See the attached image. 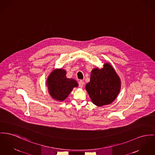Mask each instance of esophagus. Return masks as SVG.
Wrapping results in <instances>:
<instances>
[{"label": "esophagus", "mask_w": 155, "mask_h": 155, "mask_svg": "<svg viewBox=\"0 0 155 155\" xmlns=\"http://www.w3.org/2000/svg\"><path fill=\"white\" fill-rule=\"evenodd\" d=\"M83 85H84V82L82 81H80L79 82V87H81V88H82L83 87Z\"/></svg>", "instance_id": "1"}]
</instances>
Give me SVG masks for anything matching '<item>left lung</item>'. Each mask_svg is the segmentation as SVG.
<instances>
[{
    "label": "left lung",
    "instance_id": "obj_1",
    "mask_svg": "<svg viewBox=\"0 0 155 155\" xmlns=\"http://www.w3.org/2000/svg\"><path fill=\"white\" fill-rule=\"evenodd\" d=\"M120 87L119 76L110 63H106L103 68H94L92 71L91 80L86 84V90L93 104L102 106L114 102Z\"/></svg>",
    "mask_w": 155,
    "mask_h": 155
}]
</instances>
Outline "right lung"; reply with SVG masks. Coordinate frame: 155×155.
I'll return each instance as SVG.
<instances>
[{
  "instance_id": "add662e5",
  "label": "right lung",
  "mask_w": 155,
  "mask_h": 155,
  "mask_svg": "<svg viewBox=\"0 0 155 155\" xmlns=\"http://www.w3.org/2000/svg\"><path fill=\"white\" fill-rule=\"evenodd\" d=\"M66 72L62 69L52 71L47 79L46 84L49 94L53 99L63 101L67 98L74 87L78 83L73 79L66 78Z\"/></svg>"
}]
</instances>
